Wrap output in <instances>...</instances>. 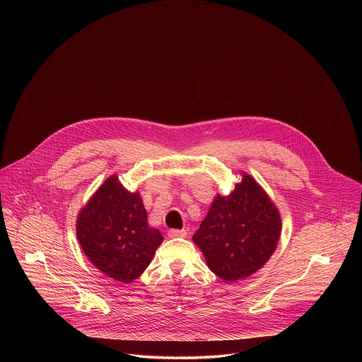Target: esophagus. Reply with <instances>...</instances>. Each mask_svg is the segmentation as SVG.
Listing matches in <instances>:
<instances>
[{
  "label": "esophagus",
  "instance_id": "34e87169",
  "mask_svg": "<svg viewBox=\"0 0 362 362\" xmlns=\"http://www.w3.org/2000/svg\"><path fill=\"white\" fill-rule=\"evenodd\" d=\"M168 237L170 238H177V237H185L187 235V230H177V228H171L168 230Z\"/></svg>",
  "mask_w": 362,
  "mask_h": 362
}]
</instances>
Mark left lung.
<instances>
[{"mask_svg": "<svg viewBox=\"0 0 362 362\" xmlns=\"http://www.w3.org/2000/svg\"><path fill=\"white\" fill-rule=\"evenodd\" d=\"M280 233L277 209L257 181L244 174L230 195H217L192 240L214 274L224 281H235L267 262Z\"/></svg>", "mask_w": 362, "mask_h": 362, "instance_id": "obj_1", "label": "left lung"}]
</instances>
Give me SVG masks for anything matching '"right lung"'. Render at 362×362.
Wrapping results in <instances>:
<instances>
[{"label":"right lung","instance_id":"add662e5","mask_svg":"<svg viewBox=\"0 0 362 362\" xmlns=\"http://www.w3.org/2000/svg\"><path fill=\"white\" fill-rule=\"evenodd\" d=\"M76 235L89 260L122 283L138 279L163 243L160 231L148 224L139 194L127 191L115 175L81 211Z\"/></svg>","mask_w":362,"mask_h":362}]
</instances>
